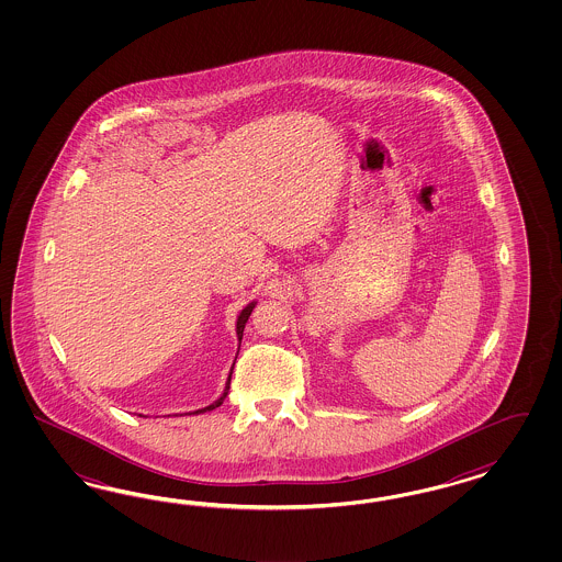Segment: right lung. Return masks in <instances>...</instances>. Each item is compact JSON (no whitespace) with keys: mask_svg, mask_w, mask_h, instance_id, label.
<instances>
[{"mask_svg":"<svg viewBox=\"0 0 562 562\" xmlns=\"http://www.w3.org/2000/svg\"><path fill=\"white\" fill-rule=\"evenodd\" d=\"M257 301H254V303H249V305L245 306L240 313H238L237 317V338H238V346H240V340H243V329H245V324H247V319H249V315H251V311L256 308ZM231 374H233V369H231V373H228V379H226V387H224V392H222L221 397L214 402V404H210V406H205V408L202 409H195L193 414H198V412H207V409H214L218 408L221 406L222 402H224V397L228 395V387H231Z\"/></svg>","mask_w":562,"mask_h":562,"instance_id":"obj_1","label":"right lung"}]
</instances>
